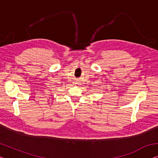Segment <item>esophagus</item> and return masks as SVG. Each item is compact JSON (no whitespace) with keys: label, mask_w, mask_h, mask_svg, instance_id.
Here are the masks:
<instances>
[{"label":"esophagus","mask_w":158,"mask_h":158,"mask_svg":"<svg viewBox=\"0 0 158 158\" xmlns=\"http://www.w3.org/2000/svg\"><path fill=\"white\" fill-rule=\"evenodd\" d=\"M75 84H77V83H75Z\"/></svg>","instance_id":"esophagus-1"}]
</instances>
